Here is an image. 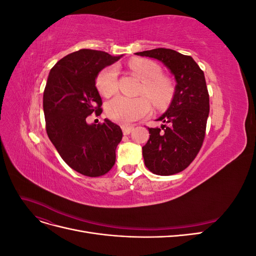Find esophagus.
<instances>
[{
	"label": "esophagus",
	"mask_w": 256,
	"mask_h": 256,
	"mask_svg": "<svg viewBox=\"0 0 256 256\" xmlns=\"http://www.w3.org/2000/svg\"><path fill=\"white\" fill-rule=\"evenodd\" d=\"M122 132H124V134H130V132H131V131H132L134 130V127L132 126H122Z\"/></svg>",
	"instance_id": "1"
}]
</instances>
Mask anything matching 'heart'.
Here are the masks:
<instances>
[{"instance_id":"b5f03b06","label":"heart","mask_w":256,"mask_h":256,"mask_svg":"<svg viewBox=\"0 0 256 256\" xmlns=\"http://www.w3.org/2000/svg\"><path fill=\"white\" fill-rule=\"evenodd\" d=\"M129 67L143 82L140 95H146L156 106H164L171 97L172 86L170 81L160 76V67L145 58H134L129 62ZM100 94L110 97L118 88V68L110 65L100 70L96 78ZM150 111V102L146 97L128 98L118 95L108 102L106 112L109 118L120 124H130L142 118Z\"/></svg>"}]
</instances>
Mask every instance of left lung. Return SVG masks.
I'll use <instances>...</instances> for the list:
<instances>
[{
    "label": "left lung",
    "mask_w": 256,
    "mask_h": 256,
    "mask_svg": "<svg viewBox=\"0 0 256 256\" xmlns=\"http://www.w3.org/2000/svg\"><path fill=\"white\" fill-rule=\"evenodd\" d=\"M136 54L160 60L176 80L171 104L157 120L164 125L148 128L150 140L142 147L145 166L157 175L180 173L194 160L205 138L209 95L204 72L191 56L172 49Z\"/></svg>",
    "instance_id": "8db88e82"
}]
</instances>
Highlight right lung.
<instances>
[{"label": "right lung", "mask_w": 256, "mask_h": 256, "mask_svg": "<svg viewBox=\"0 0 256 256\" xmlns=\"http://www.w3.org/2000/svg\"><path fill=\"white\" fill-rule=\"evenodd\" d=\"M120 58L90 49L72 52L52 67L44 88L42 106L50 141L69 166L88 177L110 171L122 138L120 127L109 120L86 122L92 113L102 112L98 74Z\"/></svg>", "instance_id": "1"}]
</instances>
